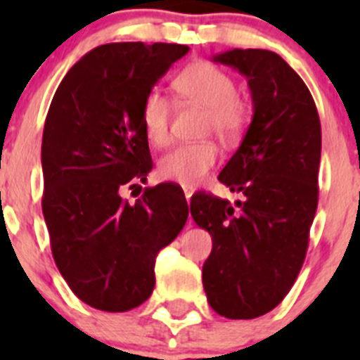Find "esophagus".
Returning a JSON list of instances; mask_svg holds the SVG:
<instances>
[{
    "instance_id": "esophagus-1",
    "label": "esophagus",
    "mask_w": 360,
    "mask_h": 360,
    "mask_svg": "<svg viewBox=\"0 0 360 360\" xmlns=\"http://www.w3.org/2000/svg\"><path fill=\"white\" fill-rule=\"evenodd\" d=\"M193 193H195V189H193V187H184V195H186L187 202H189V200H191Z\"/></svg>"
}]
</instances>
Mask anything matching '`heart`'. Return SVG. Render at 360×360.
Instances as JSON below:
<instances>
[{
  "mask_svg": "<svg viewBox=\"0 0 360 360\" xmlns=\"http://www.w3.org/2000/svg\"><path fill=\"white\" fill-rule=\"evenodd\" d=\"M173 86L184 101L205 108V131L216 133L224 141H234L243 133L249 122V108L236 95V82L225 70L212 63L196 61L178 73ZM141 124L151 144L164 146L169 141L171 104L160 91L146 95ZM218 157L214 142L176 146L158 160V174L167 182L195 187L214 167Z\"/></svg>",
  "mask_w": 360,
  "mask_h": 360,
  "instance_id": "1",
  "label": "heart"
}]
</instances>
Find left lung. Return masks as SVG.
I'll return each mask as SVG.
<instances>
[{"instance_id":"left-lung-1","label":"left lung","mask_w":360,"mask_h":360,"mask_svg":"<svg viewBox=\"0 0 360 360\" xmlns=\"http://www.w3.org/2000/svg\"><path fill=\"white\" fill-rule=\"evenodd\" d=\"M247 77L254 115L219 182L241 193L229 200L198 193L191 216L212 236L202 279L212 310L254 319L290 292L316 216L321 122L307 84L269 50L234 49L212 57Z\"/></svg>"}]
</instances>
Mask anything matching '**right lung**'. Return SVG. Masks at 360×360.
<instances>
[{
	"label": "right lung",
	"mask_w": 360,
	"mask_h": 360,
	"mask_svg": "<svg viewBox=\"0 0 360 360\" xmlns=\"http://www.w3.org/2000/svg\"><path fill=\"white\" fill-rule=\"evenodd\" d=\"M187 52L186 44H101L70 68L50 104L41 146L43 216L57 269L97 310L144 303L155 288L157 254L189 216L173 184L146 187L135 203L122 198L153 167L142 103Z\"/></svg>",
	"instance_id": "1"
}]
</instances>
